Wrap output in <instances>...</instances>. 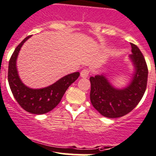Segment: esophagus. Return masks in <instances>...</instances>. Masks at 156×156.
<instances>
[{
    "mask_svg": "<svg viewBox=\"0 0 156 156\" xmlns=\"http://www.w3.org/2000/svg\"><path fill=\"white\" fill-rule=\"evenodd\" d=\"M89 74V70H88V69H83V70H82L81 73H80V76H81V77L83 78L88 77Z\"/></svg>",
    "mask_w": 156,
    "mask_h": 156,
    "instance_id": "obj_1",
    "label": "esophagus"
}]
</instances>
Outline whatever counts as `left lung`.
<instances>
[{"mask_svg": "<svg viewBox=\"0 0 156 156\" xmlns=\"http://www.w3.org/2000/svg\"><path fill=\"white\" fill-rule=\"evenodd\" d=\"M129 59L134 66V73L128 85L122 89L114 87L104 73L90 77V100L93 107L107 118L123 116L135 108L147 89L148 68L142 52L131 43Z\"/></svg>", "mask_w": 156, "mask_h": 156, "instance_id": "1", "label": "left lung"}]
</instances>
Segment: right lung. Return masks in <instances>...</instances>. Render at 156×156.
I'll list each match as a JSON object with an SVG mask.
<instances>
[{"label":"right lung","mask_w":156,"mask_h":156,"mask_svg":"<svg viewBox=\"0 0 156 156\" xmlns=\"http://www.w3.org/2000/svg\"><path fill=\"white\" fill-rule=\"evenodd\" d=\"M30 37H27L19 43L9 59L8 82L19 105L28 113L41 115L51 111L59 104L69 86L80 76V73L75 72L66 75L53 84L42 89H31L25 86L19 76L16 61L22 45Z\"/></svg>","instance_id":"right-lung-1"}]
</instances>
